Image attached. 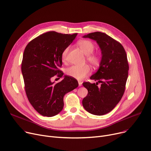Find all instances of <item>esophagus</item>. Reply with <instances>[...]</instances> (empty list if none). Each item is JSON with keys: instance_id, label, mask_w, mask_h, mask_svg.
Instances as JSON below:
<instances>
[{"instance_id": "1", "label": "esophagus", "mask_w": 151, "mask_h": 151, "mask_svg": "<svg viewBox=\"0 0 151 151\" xmlns=\"http://www.w3.org/2000/svg\"><path fill=\"white\" fill-rule=\"evenodd\" d=\"M82 82L81 81H78V84H79V86L80 87V86H82Z\"/></svg>"}]
</instances>
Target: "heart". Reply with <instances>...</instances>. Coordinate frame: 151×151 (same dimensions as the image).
<instances>
[{"mask_svg": "<svg viewBox=\"0 0 151 151\" xmlns=\"http://www.w3.org/2000/svg\"><path fill=\"white\" fill-rule=\"evenodd\" d=\"M77 44L81 49L83 53L87 55V59L90 64L95 67L99 65L101 59L97 54L93 53L95 46L91 41L88 40H80L77 42ZM68 50L69 47H68L64 49L62 53V59L63 61H65ZM65 73L70 77L78 80H81L90 74V68L87 65H85L83 67L72 65L66 69Z\"/></svg>", "mask_w": 151, "mask_h": 151, "instance_id": "obj_1", "label": "heart"}]
</instances>
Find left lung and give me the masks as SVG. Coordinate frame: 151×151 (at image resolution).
I'll use <instances>...</instances> for the list:
<instances>
[{
    "instance_id": "8db88e82",
    "label": "left lung",
    "mask_w": 151,
    "mask_h": 151,
    "mask_svg": "<svg viewBox=\"0 0 151 151\" xmlns=\"http://www.w3.org/2000/svg\"><path fill=\"white\" fill-rule=\"evenodd\" d=\"M83 37L95 41L102 56L97 72L90 78L96 84L83 83L88 90L83 105L88 112L103 115L114 109L124 94L129 70L126 53L121 44L106 33L97 32ZM99 82L101 86L98 87Z\"/></svg>"
}]
</instances>
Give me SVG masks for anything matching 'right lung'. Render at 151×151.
<instances>
[{
  "mask_svg": "<svg viewBox=\"0 0 151 151\" xmlns=\"http://www.w3.org/2000/svg\"><path fill=\"white\" fill-rule=\"evenodd\" d=\"M77 33L67 35L48 32L30 41L26 46L22 62L25 92L33 108L42 116L56 115L64 107V96L78 86L77 80L64 76L61 82H52L64 73L62 53L72 44Z\"/></svg>",
  "mask_w": 151,
  "mask_h": 151,
  "instance_id": "1",
  "label": "right lung"
}]
</instances>
